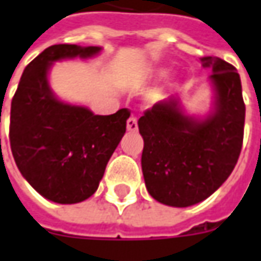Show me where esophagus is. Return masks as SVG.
I'll return each mask as SVG.
<instances>
[{
  "mask_svg": "<svg viewBox=\"0 0 261 261\" xmlns=\"http://www.w3.org/2000/svg\"><path fill=\"white\" fill-rule=\"evenodd\" d=\"M127 130L131 131V133H136L138 130V124H137V118L136 117L131 116L128 120H127Z\"/></svg>",
  "mask_w": 261,
  "mask_h": 261,
  "instance_id": "esophagus-1",
  "label": "esophagus"
}]
</instances>
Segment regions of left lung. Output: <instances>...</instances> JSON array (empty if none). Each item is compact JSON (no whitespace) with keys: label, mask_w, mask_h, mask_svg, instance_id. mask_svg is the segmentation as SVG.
Here are the masks:
<instances>
[{"label":"left lung","mask_w":261,"mask_h":261,"mask_svg":"<svg viewBox=\"0 0 261 261\" xmlns=\"http://www.w3.org/2000/svg\"><path fill=\"white\" fill-rule=\"evenodd\" d=\"M201 63L213 70L216 100L210 116H186L175 95L138 120L145 187L166 205L189 207L210 197L231 174L242 151L246 106L240 75L217 57H204Z\"/></svg>","instance_id":"left-lung-1"}]
</instances>
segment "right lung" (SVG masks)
Masks as SVG:
<instances>
[{
    "mask_svg": "<svg viewBox=\"0 0 261 261\" xmlns=\"http://www.w3.org/2000/svg\"><path fill=\"white\" fill-rule=\"evenodd\" d=\"M100 47L57 44L25 67L11 101L10 144L22 177L42 197L74 204L98 189L107 163L121 141L130 111L95 116L57 98L48 84L53 63L97 56Z\"/></svg>",
    "mask_w": 261,
    "mask_h": 261,
    "instance_id": "obj_1",
    "label": "right lung"
}]
</instances>
